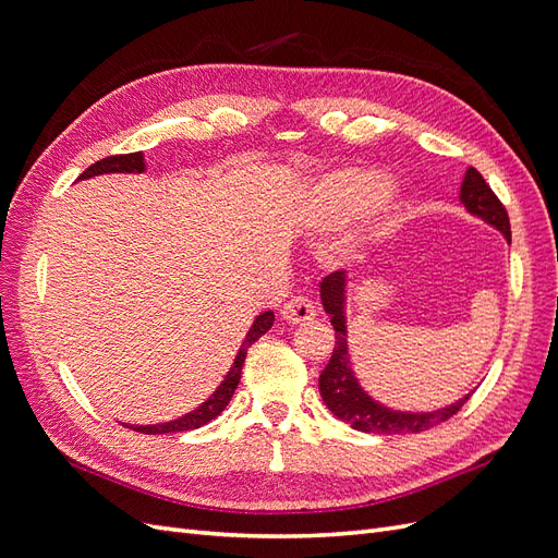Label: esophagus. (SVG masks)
I'll list each match as a JSON object with an SVG mask.
<instances>
[{
	"label": "esophagus",
	"mask_w": 558,
	"mask_h": 558,
	"mask_svg": "<svg viewBox=\"0 0 558 558\" xmlns=\"http://www.w3.org/2000/svg\"><path fill=\"white\" fill-rule=\"evenodd\" d=\"M281 316L286 324H310V320L316 318V307L312 300L298 295V298H291L281 307Z\"/></svg>",
	"instance_id": "esophagus-1"
}]
</instances>
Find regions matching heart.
Returning <instances> with one entry per match:
<instances>
[{
    "label": "heart",
    "instance_id": "b5f03b06",
    "mask_svg": "<svg viewBox=\"0 0 558 558\" xmlns=\"http://www.w3.org/2000/svg\"><path fill=\"white\" fill-rule=\"evenodd\" d=\"M363 205H367L363 226L342 242L344 258H361L369 244L386 238L396 228L404 195L396 181H381V177L367 167H340L318 179L314 191L316 223H342Z\"/></svg>",
    "mask_w": 558,
    "mask_h": 558
}]
</instances>
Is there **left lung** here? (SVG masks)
Wrapping results in <instances>:
<instances>
[{
  "label": "left lung",
  "mask_w": 558,
  "mask_h": 558,
  "mask_svg": "<svg viewBox=\"0 0 558 558\" xmlns=\"http://www.w3.org/2000/svg\"><path fill=\"white\" fill-rule=\"evenodd\" d=\"M459 197L468 214L477 216L486 226L500 230V234L508 240V244L512 242L508 211H505L500 199L494 195L492 189H488V183L475 167H468ZM347 289H349V275L344 269L342 272H332L320 281V305H324L326 314L330 316V324L335 328L332 356L318 377V391L326 402V408L337 418H342L344 424H351L356 430L386 433V435L428 430L430 426L442 424V421H447L449 416L459 412L472 396V391L456 402L447 404V408L433 410V412H402V410L386 408V404H381L365 391L356 373H353L351 353H349Z\"/></svg>",
  "instance_id": "8db88e82"
}]
</instances>
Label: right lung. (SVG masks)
Returning <instances> with one entry per match:
<instances>
[{
  "label": "right lung",
  "mask_w": 558,
  "mask_h": 558,
  "mask_svg": "<svg viewBox=\"0 0 558 558\" xmlns=\"http://www.w3.org/2000/svg\"><path fill=\"white\" fill-rule=\"evenodd\" d=\"M146 170V162H144V154L142 150H137V154H125V156H111V158H105L99 160L95 165H90L86 172H83L78 179H90V177H99V174H142ZM275 324V312H263L260 316H256V320H253L244 342L238 351V356H234V363L232 367L228 369V375L223 377V381L218 384L216 391L199 404V408H195L193 412L183 414L174 421H165V424H148V426H130V424H123L132 430L137 433H146V435H160V433H179V430H193V428H199L209 424L211 418H216L218 414H221L226 410V404L232 400L234 396V388H238L240 384V377H242V365L246 361V349L258 340V337H263L269 328H272Z\"/></svg>",
  "instance_id": "add662e5"
}]
</instances>
